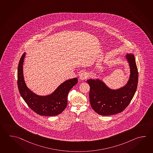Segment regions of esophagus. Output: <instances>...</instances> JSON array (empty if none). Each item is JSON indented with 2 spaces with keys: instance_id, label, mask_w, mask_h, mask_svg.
Masks as SVG:
<instances>
[{
  "instance_id": "esophagus-1",
  "label": "esophagus",
  "mask_w": 153,
  "mask_h": 153,
  "mask_svg": "<svg viewBox=\"0 0 153 153\" xmlns=\"http://www.w3.org/2000/svg\"><path fill=\"white\" fill-rule=\"evenodd\" d=\"M88 75H88V73H87V72H82V73H81V74L79 75V79L82 81L85 80L89 77Z\"/></svg>"
}]
</instances>
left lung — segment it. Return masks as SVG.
Instances as JSON below:
<instances>
[{"instance_id":"left-lung-1","label":"left lung","mask_w":153,"mask_h":153,"mask_svg":"<svg viewBox=\"0 0 153 153\" xmlns=\"http://www.w3.org/2000/svg\"><path fill=\"white\" fill-rule=\"evenodd\" d=\"M126 58L130 68V78L124 87L111 89L99 79H88L90 86L89 101L92 108L101 115H111L123 112L130 103L136 91L138 72L134 54Z\"/></svg>"}]
</instances>
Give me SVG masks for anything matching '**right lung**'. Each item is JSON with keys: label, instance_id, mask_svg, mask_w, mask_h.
Wrapping results in <instances>:
<instances>
[{"label": "right lung", "instance_id": "obj_1", "mask_svg": "<svg viewBox=\"0 0 153 153\" xmlns=\"http://www.w3.org/2000/svg\"><path fill=\"white\" fill-rule=\"evenodd\" d=\"M25 53H23L19 62L17 72V85L22 98L34 112L45 116L58 115L68 105L69 91L77 83V78L68 79L60 84L53 93L47 96H40L28 89L25 83L23 73V64Z\"/></svg>", "mask_w": 153, "mask_h": 153}]
</instances>
